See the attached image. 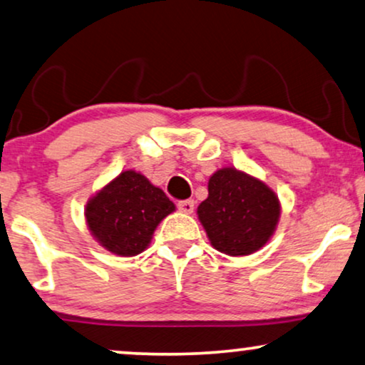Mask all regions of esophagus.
I'll list each match as a JSON object with an SVG mask.
<instances>
[{"mask_svg":"<svg viewBox=\"0 0 365 365\" xmlns=\"http://www.w3.org/2000/svg\"><path fill=\"white\" fill-rule=\"evenodd\" d=\"M177 207L182 213L190 215V213H193V210H195V202H193V200H183V202L177 203Z\"/></svg>","mask_w":365,"mask_h":365,"instance_id":"esophagus-1","label":"esophagus"}]
</instances>
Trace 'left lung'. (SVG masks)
Listing matches in <instances>:
<instances>
[{
  "label": "left lung",
  "instance_id": "obj_1",
  "mask_svg": "<svg viewBox=\"0 0 365 365\" xmlns=\"http://www.w3.org/2000/svg\"><path fill=\"white\" fill-rule=\"evenodd\" d=\"M197 213L215 250L246 256L263 248L273 236L281 205L268 185L227 167L210 177L208 197Z\"/></svg>",
  "mask_w": 365,
  "mask_h": 365
}]
</instances>
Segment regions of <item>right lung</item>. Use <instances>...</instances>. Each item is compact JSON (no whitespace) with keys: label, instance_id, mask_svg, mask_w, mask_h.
Listing matches in <instances>:
<instances>
[{"label":"right lung","instance_id":"obj_1","mask_svg":"<svg viewBox=\"0 0 365 365\" xmlns=\"http://www.w3.org/2000/svg\"><path fill=\"white\" fill-rule=\"evenodd\" d=\"M175 205L142 173L125 170L99 190L86 207V223L97 243L117 256H135Z\"/></svg>","mask_w":365,"mask_h":365}]
</instances>
